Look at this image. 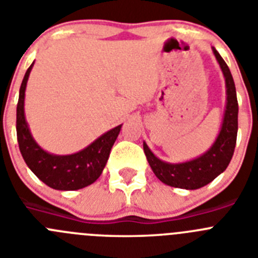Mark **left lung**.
<instances>
[{
	"label": "left lung",
	"mask_w": 258,
	"mask_h": 258,
	"mask_svg": "<svg viewBox=\"0 0 258 258\" xmlns=\"http://www.w3.org/2000/svg\"><path fill=\"white\" fill-rule=\"evenodd\" d=\"M213 54L217 59L225 77L226 84V108L223 113L222 126L217 140L214 141L211 149L200 155L197 159L184 161V163H166L160 160L143 142L146 157L151 166L152 172L163 183L172 187L184 188V190H197L206 184L211 183L216 177L225 172L231 160L236 145L238 134V99L234 79L229 67L214 47Z\"/></svg>",
	"instance_id": "1"
}]
</instances>
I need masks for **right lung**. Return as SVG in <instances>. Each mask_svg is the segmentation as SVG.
<instances>
[{
  "label": "right lung",
  "mask_w": 258,
  "mask_h": 258,
  "mask_svg": "<svg viewBox=\"0 0 258 258\" xmlns=\"http://www.w3.org/2000/svg\"><path fill=\"white\" fill-rule=\"evenodd\" d=\"M33 63L27 70L19 90L17 106V136L19 150L29 169L54 190L74 191L94 183L103 172L109 152L122 125L113 127L85 147L71 155L49 154L37 145L24 115L27 81Z\"/></svg>",
  "instance_id": "1"
}]
</instances>
